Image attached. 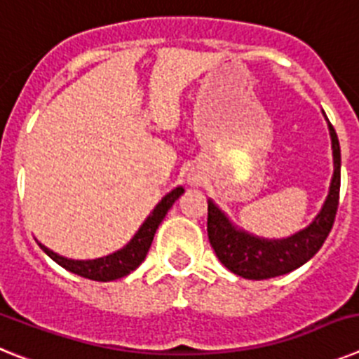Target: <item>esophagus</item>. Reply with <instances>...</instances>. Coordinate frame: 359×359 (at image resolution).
I'll list each match as a JSON object with an SVG mask.
<instances>
[{
    "label": "esophagus",
    "instance_id": "esophagus-1",
    "mask_svg": "<svg viewBox=\"0 0 359 359\" xmlns=\"http://www.w3.org/2000/svg\"><path fill=\"white\" fill-rule=\"evenodd\" d=\"M199 183H201V180H199L198 176L190 177V185H199Z\"/></svg>",
    "mask_w": 359,
    "mask_h": 359
}]
</instances>
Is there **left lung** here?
Returning <instances> with one entry per match:
<instances>
[{
    "label": "left lung",
    "mask_w": 359,
    "mask_h": 359,
    "mask_svg": "<svg viewBox=\"0 0 359 359\" xmlns=\"http://www.w3.org/2000/svg\"><path fill=\"white\" fill-rule=\"evenodd\" d=\"M327 128L331 135L334 172L322 210L304 230L284 239L257 237L250 231L237 228L230 217L212 199H208V239L221 264L230 269L231 273L250 280H264V278L286 275L306 264L322 248L323 241L327 239L334 223L338 199H340V142L329 120Z\"/></svg>",
    "instance_id": "1"
}]
</instances>
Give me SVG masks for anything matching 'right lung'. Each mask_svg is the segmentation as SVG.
<instances>
[{"label": "right lung", "mask_w": 359, "mask_h": 359, "mask_svg": "<svg viewBox=\"0 0 359 359\" xmlns=\"http://www.w3.org/2000/svg\"><path fill=\"white\" fill-rule=\"evenodd\" d=\"M185 192L183 187H176L174 190H170L169 194L163 196L161 201L158 203L154 210L147 215V219L144 221L138 231H136L133 239L129 241L123 248L116 250L115 253H109L106 257H98V259H91V261H75V259H68V257H62L59 253L52 252L50 248H46L44 244L37 243L41 246L46 255L55 261L57 264L62 266L65 269L72 271L75 275H81L84 278H90V280L97 282H111L116 280V278H122L126 275H129L131 271H135L142 262L145 261L147 257L149 248H151L152 239H154V233H156L158 226L161 224L163 217L167 215V212L170 210V207L174 205L180 196Z\"/></svg>", "instance_id": "obj_1"}]
</instances>
